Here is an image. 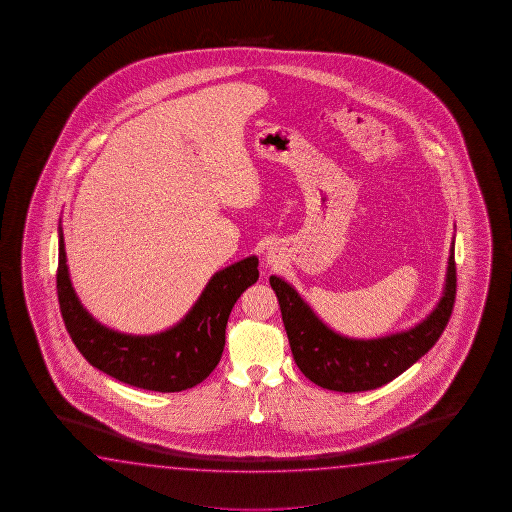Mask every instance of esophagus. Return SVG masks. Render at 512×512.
<instances>
[{
    "label": "esophagus",
    "mask_w": 512,
    "mask_h": 512,
    "mask_svg": "<svg viewBox=\"0 0 512 512\" xmlns=\"http://www.w3.org/2000/svg\"><path fill=\"white\" fill-rule=\"evenodd\" d=\"M276 260H278V258H274V254H269V256H267V261H269L270 265H272V263H276Z\"/></svg>",
    "instance_id": "esophagus-1"
}]
</instances>
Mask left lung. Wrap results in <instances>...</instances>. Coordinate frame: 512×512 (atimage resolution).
I'll return each mask as SVG.
<instances>
[{"label":"left lung","mask_w":512,"mask_h":512,"mask_svg":"<svg viewBox=\"0 0 512 512\" xmlns=\"http://www.w3.org/2000/svg\"><path fill=\"white\" fill-rule=\"evenodd\" d=\"M270 286L278 295L295 364L308 380L322 389L337 392L376 389L398 378L426 355L450 321L457 294L455 236L450 245L441 299L423 321L408 330L376 338L346 337L322 322L285 279L270 276Z\"/></svg>","instance_id":"obj_1"}]
</instances>
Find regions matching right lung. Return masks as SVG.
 Instances as JSON below:
<instances>
[{
	"label": "right lung",
	"instance_id": "obj_1",
	"mask_svg": "<svg viewBox=\"0 0 512 512\" xmlns=\"http://www.w3.org/2000/svg\"><path fill=\"white\" fill-rule=\"evenodd\" d=\"M258 278V258H243L215 272L190 312L172 328L152 335L122 333L96 321L80 303L59 224L57 294L66 330L89 364L139 389L181 392L206 380L226 346L234 303Z\"/></svg>",
	"mask_w": 512,
	"mask_h": 512
}]
</instances>
